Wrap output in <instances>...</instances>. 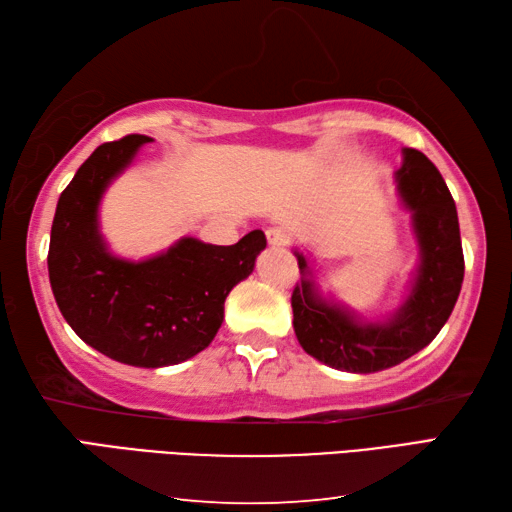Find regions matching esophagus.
I'll return each mask as SVG.
<instances>
[{"instance_id": "esophagus-1", "label": "esophagus", "mask_w": 512, "mask_h": 512, "mask_svg": "<svg viewBox=\"0 0 512 512\" xmlns=\"http://www.w3.org/2000/svg\"><path fill=\"white\" fill-rule=\"evenodd\" d=\"M267 241L271 247H280V245H289L291 243V234L283 227H269L267 229Z\"/></svg>"}]
</instances>
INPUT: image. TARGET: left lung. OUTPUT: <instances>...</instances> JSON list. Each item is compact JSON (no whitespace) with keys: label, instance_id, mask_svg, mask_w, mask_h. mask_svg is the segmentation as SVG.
Wrapping results in <instances>:
<instances>
[{"label":"left lung","instance_id":"8db88e82","mask_svg":"<svg viewBox=\"0 0 512 512\" xmlns=\"http://www.w3.org/2000/svg\"><path fill=\"white\" fill-rule=\"evenodd\" d=\"M395 183L402 205L411 212L420 263L409 296L387 320L367 322L327 300L307 258L294 252L300 267V283L291 294L296 338L309 356L327 367L351 373L395 367L440 333L460 296L464 280L460 223L442 174L422 152L404 148Z\"/></svg>","mask_w":512,"mask_h":512}]
</instances>
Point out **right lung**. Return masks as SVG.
Wrapping results in <instances>:
<instances>
[{
  "mask_svg": "<svg viewBox=\"0 0 512 512\" xmlns=\"http://www.w3.org/2000/svg\"><path fill=\"white\" fill-rule=\"evenodd\" d=\"M143 134L103 143L59 196L50 229L48 276L61 316L77 336L123 364L170 367L210 347L225 298L267 247L260 229L236 245L185 236L145 260L110 254L99 229L103 192L128 168Z\"/></svg>",
  "mask_w": 512,
  "mask_h": 512,
  "instance_id": "add662e5",
  "label": "right lung"
}]
</instances>
